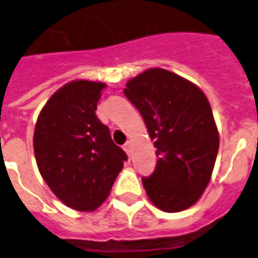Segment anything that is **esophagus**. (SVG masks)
Returning a JSON list of instances; mask_svg holds the SVG:
<instances>
[{
    "instance_id": "34e87169",
    "label": "esophagus",
    "mask_w": 258,
    "mask_h": 258,
    "mask_svg": "<svg viewBox=\"0 0 258 258\" xmlns=\"http://www.w3.org/2000/svg\"><path fill=\"white\" fill-rule=\"evenodd\" d=\"M132 146H133V142H132V141H127L126 144L124 145V150H125V153H126V154H131V151H132Z\"/></svg>"
}]
</instances>
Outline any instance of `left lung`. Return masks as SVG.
<instances>
[{"mask_svg": "<svg viewBox=\"0 0 258 258\" xmlns=\"http://www.w3.org/2000/svg\"><path fill=\"white\" fill-rule=\"evenodd\" d=\"M124 94L156 149L155 171L142 179L147 196L166 213L186 210L208 186L219 149L208 98L195 83L160 68L129 79Z\"/></svg>", "mask_w": 258, "mask_h": 258, "instance_id": "1", "label": "left lung"}]
</instances>
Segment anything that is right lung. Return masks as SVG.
Listing matches in <instances>:
<instances>
[{"mask_svg": "<svg viewBox=\"0 0 258 258\" xmlns=\"http://www.w3.org/2000/svg\"><path fill=\"white\" fill-rule=\"evenodd\" d=\"M105 83L76 79L57 90L34 133L37 168L61 202L94 211L111 193L126 154L113 144L95 111Z\"/></svg>", "mask_w": 258, "mask_h": 258, "instance_id": "obj_1", "label": "right lung"}]
</instances>
